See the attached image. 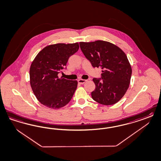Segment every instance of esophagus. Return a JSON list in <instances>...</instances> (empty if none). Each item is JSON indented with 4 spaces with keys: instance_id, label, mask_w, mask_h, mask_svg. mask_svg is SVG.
<instances>
[{
    "instance_id": "34e87169",
    "label": "esophagus",
    "mask_w": 161,
    "mask_h": 161,
    "mask_svg": "<svg viewBox=\"0 0 161 161\" xmlns=\"http://www.w3.org/2000/svg\"><path fill=\"white\" fill-rule=\"evenodd\" d=\"M86 81H87L86 80H84V79H79L78 80V82L79 83V84H81V85H82V84L85 83Z\"/></svg>"
}]
</instances>
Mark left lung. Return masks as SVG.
<instances>
[{
    "label": "left lung",
    "mask_w": 161,
    "mask_h": 161,
    "mask_svg": "<svg viewBox=\"0 0 161 161\" xmlns=\"http://www.w3.org/2000/svg\"><path fill=\"white\" fill-rule=\"evenodd\" d=\"M84 56L93 68L101 69V77L93 78L95 89L92 98L99 104L109 105L119 102L129 88L131 68L127 56L109 42H80Z\"/></svg>",
    "instance_id": "8db88e82"
}]
</instances>
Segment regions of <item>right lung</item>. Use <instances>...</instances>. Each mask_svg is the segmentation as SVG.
I'll return each instance as SVG.
<instances>
[{"label":"right lung","instance_id":"add662e5","mask_svg":"<svg viewBox=\"0 0 161 161\" xmlns=\"http://www.w3.org/2000/svg\"><path fill=\"white\" fill-rule=\"evenodd\" d=\"M78 42L48 46L36 55L30 69V84L37 99L50 108L68 104L77 88L78 82L59 78L69 57L78 52Z\"/></svg>","mask_w":161,"mask_h":161}]
</instances>
